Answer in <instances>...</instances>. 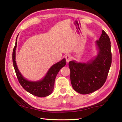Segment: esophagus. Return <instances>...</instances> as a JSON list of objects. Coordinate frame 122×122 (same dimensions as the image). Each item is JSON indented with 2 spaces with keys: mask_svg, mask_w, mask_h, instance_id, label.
<instances>
[{
  "mask_svg": "<svg viewBox=\"0 0 122 122\" xmlns=\"http://www.w3.org/2000/svg\"><path fill=\"white\" fill-rule=\"evenodd\" d=\"M65 57H66V61H67V62H69L71 61V55H69V54H68V55H66Z\"/></svg>",
  "mask_w": 122,
  "mask_h": 122,
  "instance_id": "34e87169",
  "label": "esophagus"
}]
</instances>
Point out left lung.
<instances>
[{
	"mask_svg": "<svg viewBox=\"0 0 122 122\" xmlns=\"http://www.w3.org/2000/svg\"><path fill=\"white\" fill-rule=\"evenodd\" d=\"M97 54L86 62H69L71 81L73 88L81 94L95 92L106 82L111 65V42L104 30L95 42Z\"/></svg>",
	"mask_w": 122,
	"mask_h": 122,
	"instance_id": "8db88e82",
	"label": "left lung"
}]
</instances>
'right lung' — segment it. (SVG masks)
Masks as SVG:
<instances>
[{
  "mask_svg": "<svg viewBox=\"0 0 122 122\" xmlns=\"http://www.w3.org/2000/svg\"><path fill=\"white\" fill-rule=\"evenodd\" d=\"M16 36L15 46L14 47L12 54V59L14 70L20 84L25 90L30 94L38 97H46L52 93L54 86L55 80L57 73L62 68L66 65V59L64 58L60 61L53 65L47 71L42 79L39 81H29L22 75L18 69L15 61L16 48L17 45Z\"/></svg>",
  "mask_w": 122,
  "mask_h": 122,
  "instance_id": "add662e5",
  "label": "right lung"
}]
</instances>
